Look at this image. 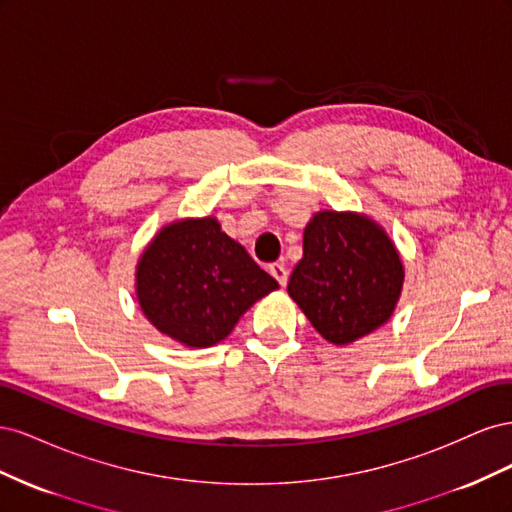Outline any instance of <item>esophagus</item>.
Returning a JSON list of instances; mask_svg holds the SVG:
<instances>
[{
	"label": "esophagus",
	"instance_id": "esophagus-1",
	"mask_svg": "<svg viewBox=\"0 0 512 512\" xmlns=\"http://www.w3.org/2000/svg\"><path fill=\"white\" fill-rule=\"evenodd\" d=\"M269 271H271V275L277 280V284H280V286L284 288L286 282H288V271H286V267L280 265V262H275V265L269 267Z\"/></svg>",
	"mask_w": 512,
	"mask_h": 512
}]
</instances>
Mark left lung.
Listing matches in <instances>:
<instances>
[{
    "label": "left lung",
    "mask_w": 512,
    "mask_h": 512,
    "mask_svg": "<svg viewBox=\"0 0 512 512\" xmlns=\"http://www.w3.org/2000/svg\"><path fill=\"white\" fill-rule=\"evenodd\" d=\"M401 286L404 262L380 224L350 211H320L305 226L288 294L327 342L348 346L389 322Z\"/></svg>",
    "instance_id": "left-lung-1"
}]
</instances>
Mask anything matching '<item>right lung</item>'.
Returning a JSON list of instances; mask_svg holds the SVG:
<instances>
[{
  "instance_id": "right-lung-1",
  "label": "right lung",
  "mask_w": 512,
  "mask_h": 512,
  "mask_svg": "<svg viewBox=\"0 0 512 512\" xmlns=\"http://www.w3.org/2000/svg\"><path fill=\"white\" fill-rule=\"evenodd\" d=\"M280 288L215 218L164 226L136 265V297L160 333L209 348L235 329L258 299Z\"/></svg>"
}]
</instances>
